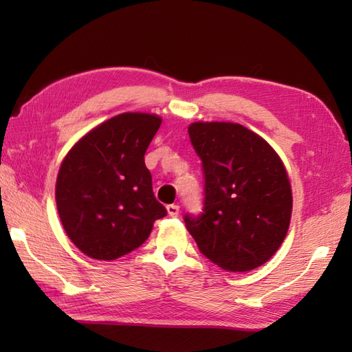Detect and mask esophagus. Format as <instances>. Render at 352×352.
<instances>
[{
	"mask_svg": "<svg viewBox=\"0 0 352 352\" xmlns=\"http://www.w3.org/2000/svg\"><path fill=\"white\" fill-rule=\"evenodd\" d=\"M166 210H168L169 216H172V218H175V216H178V213H180V207H178L177 204H169L166 207Z\"/></svg>",
	"mask_w": 352,
	"mask_h": 352,
	"instance_id": "esophagus-1",
	"label": "esophagus"
}]
</instances>
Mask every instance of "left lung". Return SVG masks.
Masks as SVG:
<instances>
[{
  "label": "left lung",
  "mask_w": 352,
  "mask_h": 352,
  "mask_svg": "<svg viewBox=\"0 0 352 352\" xmlns=\"http://www.w3.org/2000/svg\"><path fill=\"white\" fill-rule=\"evenodd\" d=\"M189 136L203 162L204 208L184 214L199 251L230 272L271 258L287 234L292 190L286 168L258 134L233 122H193Z\"/></svg>",
  "instance_id": "8db88e82"
}]
</instances>
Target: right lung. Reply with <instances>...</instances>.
Masks as SVG:
<instances>
[{"instance_id":"add662e5","label":"right lung","mask_w":352,"mask_h":352,"mask_svg":"<svg viewBox=\"0 0 352 352\" xmlns=\"http://www.w3.org/2000/svg\"><path fill=\"white\" fill-rule=\"evenodd\" d=\"M160 124L157 115L121 113L66 154L56 183L57 210L66 234L87 257L125 256L166 216L144 159Z\"/></svg>"}]
</instances>
